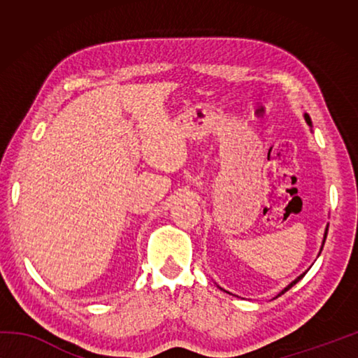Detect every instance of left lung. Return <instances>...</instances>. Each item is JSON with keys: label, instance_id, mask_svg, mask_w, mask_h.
<instances>
[{"label": "left lung", "instance_id": "left-lung-1", "mask_svg": "<svg viewBox=\"0 0 358 358\" xmlns=\"http://www.w3.org/2000/svg\"><path fill=\"white\" fill-rule=\"evenodd\" d=\"M305 120H306V123H308V124H310V126H313V121H311V118H310V115H308V113H305ZM327 232H329V226H327V229H325V235H324L322 248H324V243H325V238H327ZM322 248H320V251H322ZM305 275H306V271H305V273H303V275H300L299 278H296V280H294L292 282H290L287 287H284V289L281 290V292H280V294H278V296H280V295H282L284 292H287V290H289L290 287H292V286H294V284H296V282H299V281L301 280V278H303V276H305ZM220 289H221V287H220ZM227 294H230V292H227Z\"/></svg>", "mask_w": 358, "mask_h": 358}]
</instances>
